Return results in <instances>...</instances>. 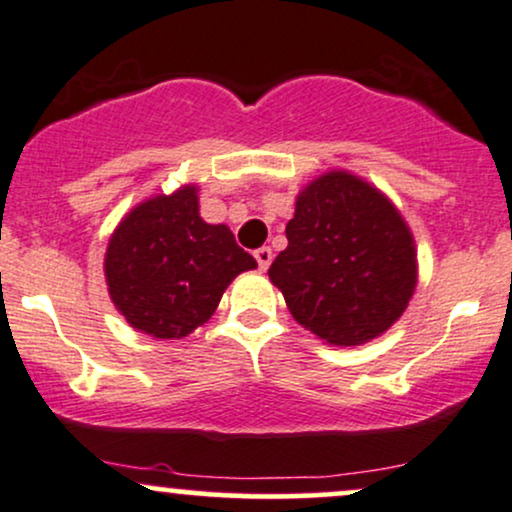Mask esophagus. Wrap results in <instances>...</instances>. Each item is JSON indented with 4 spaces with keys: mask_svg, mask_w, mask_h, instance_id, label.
<instances>
[{
    "mask_svg": "<svg viewBox=\"0 0 512 512\" xmlns=\"http://www.w3.org/2000/svg\"><path fill=\"white\" fill-rule=\"evenodd\" d=\"M254 256H256L258 268H261V270H268L270 261H273V251H270V246H261V249H256V251H254Z\"/></svg>",
    "mask_w": 512,
    "mask_h": 512,
    "instance_id": "1",
    "label": "esophagus"
}]
</instances>
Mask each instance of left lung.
<instances>
[{
    "instance_id": "left-lung-1",
    "label": "left lung",
    "mask_w": 512,
    "mask_h": 512,
    "mask_svg": "<svg viewBox=\"0 0 512 512\" xmlns=\"http://www.w3.org/2000/svg\"><path fill=\"white\" fill-rule=\"evenodd\" d=\"M287 249L268 275L299 326L330 345H364L393 326L417 287V249L398 208L350 172L297 196Z\"/></svg>"
}]
</instances>
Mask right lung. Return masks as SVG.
Returning <instances> with one entry per match:
<instances>
[{
	"label": "right lung",
	"mask_w": 512,
	"mask_h": 512,
	"mask_svg": "<svg viewBox=\"0 0 512 512\" xmlns=\"http://www.w3.org/2000/svg\"><path fill=\"white\" fill-rule=\"evenodd\" d=\"M254 256L227 225L198 215V189L182 186L126 213L105 254L107 290L131 328L150 338H184L218 309L222 292Z\"/></svg>",
	"instance_id": "1"
}]
</instances>
